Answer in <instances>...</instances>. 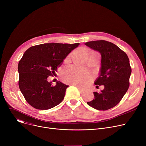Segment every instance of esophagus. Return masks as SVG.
<instances>
[{
	"instance_id": "obj_1",
	"label": "esophagus",
	"mask_w": 146,
	"mask_h": 146,
	"mask_svg": "<svg viewBox=\"0 0 146 146\" xmlns=\"http://www.w3.org/2000/svg\"><path fill=\"white\" fill-rule=\"evenodd\" d=\"M72 85H73V86H76L78 88V89L79 90V91L80 92V93H83V92H84V90H83V89H82L79 85H76V84H74V83H72V84H71Z\"/></svg>"
}]
</instances>
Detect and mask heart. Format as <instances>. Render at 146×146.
Instances as JSON below:
<instances>
[{"label":"heart","mask_w":146,"mask_h":146,"mask_svg":"<svg viewBox=\"0 0 146 146\" xmlns=\"http://www.w3.org/2000/svg\"><path fill=\"white\" fill-rule=\"evenodd\" d=\"M63 78L66 82L70 83L79 84L83 85L88 82L90 78V73L84 69L72 66L69 67L63 73Z\"/></svg>","instance_id":"b5f03b06"}]
</instances>
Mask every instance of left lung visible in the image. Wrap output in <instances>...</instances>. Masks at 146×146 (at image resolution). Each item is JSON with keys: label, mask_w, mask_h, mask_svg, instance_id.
Masks as SVG:
<instances>
[{"label": "left lung", "mask_w": 146, "mask_h": 146, "mask_svg": "<svg viewBox=\"0 0 146 146\" xmlns=\"http://www.w3.org/2000/svg\"><path fill=\"white\" fill-rule=\"evenodd\" d=\"M85 44L101 54V66L95 84L104 86L100 93L94 92V99L87 104L98 110H108L116 106L128 90L131 74L129 58L125 52L111 42L99 40Z\"/></svg>", "instance_id": "obj_1"}]
</instances>
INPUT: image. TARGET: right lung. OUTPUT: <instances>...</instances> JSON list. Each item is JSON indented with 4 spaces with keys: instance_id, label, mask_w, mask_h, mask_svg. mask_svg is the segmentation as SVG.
<instances>
[{
    "instance_id": "1",
    "label": "right lung",
    "mask_w": 146,
    "mask_h": 146,
    "mask_svg": "<svg viewBox=\"0 0 146 146\" xmlns=\"http://www.w3.org/2000/svg\"><path fill=\"white\" fill-rule=\"evenodd\" d=\"M79 43H45L29 48L19 61V87L27 102L34 108L46 110L63 100L68 85L55 86L48 77L55 73L63 60Z\"/></svg>"
}]
</instances>
